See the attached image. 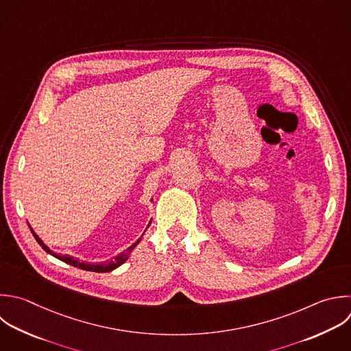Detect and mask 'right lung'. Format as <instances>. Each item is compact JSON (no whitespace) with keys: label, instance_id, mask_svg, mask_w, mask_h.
Returning a JSON list of instances; mask_svg holds the SVG:
<instances>
[{"label":"right lung","instance_id":"obj_1","mask_svg":"<svg viewBox=\"0 0 351 351\" xmlns=\"http://www.w3.org/2000/svg\"><path fill=\"white\" fill-rule=\"evenodd\" d=\"M151 223V222H149ZM149 223H148V226H149ZM30 230H32V233H33V236L36 237V240L38 241V244L48 252V254H51V255H53L55 258H58V259H60V261H63V262H66V263H69V265H73V266H75V267H80V269H84V270H89V271H97V273H106V271H112L114 269H117V267H119L122 263H125L126 261H128V258H129V255L132 254V251L134 250V247L140 243V240H141V237L134 243V244H132L128 250H125L123 252H121V254H118L115 258H112V259H110V261H106V262H99V263H88V262H84V261H80V259H75V258H73V256H70V255H60V254H56V252H53L49 247H47L45 244H44V241L38 237V234H36V232L33 230V228L30 226ZM144 234V233H143Z\"/></svg>","mask_w":351,"mask_h":351}]
</instances>
